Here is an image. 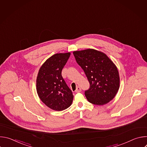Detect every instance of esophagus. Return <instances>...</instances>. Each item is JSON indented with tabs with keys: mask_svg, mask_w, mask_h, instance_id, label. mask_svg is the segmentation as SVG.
<instances>
[{
	"mask_svg": "<svg viewBox=\"0 0 147 147\" xmlns=\"http://www.w3.org/2000/svg\"><path fill=\"white\" fill-rule=\"evenodd\" d=\"M81 91V88L80 87H77V88H76V91H75V92H76V93L80 92Z\"/></svg>",
	"mask_w": 147,
	"mask_h": 147,
	"instance_id": "obj_1",
	"label": "esophagus"
}]
</instances>
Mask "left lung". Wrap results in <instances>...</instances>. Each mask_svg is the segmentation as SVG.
<instances>
[{"label":"left lung","mask_w":147,"mask_h":147,"mask_svg":"<svg viewBox=\"0 0 147 147\" xmlns=\"http://www.w3.org/2000/svg\"><path fill=\"white\" fill-rule=\"evenodd\" d=\"M73 55L90 84L85 91L87 100L96 105L109 103L120 87L119 71L114 63L105 53L94 49L74 51Z\"/></svg>","instance_id":"1"}]
</instances>
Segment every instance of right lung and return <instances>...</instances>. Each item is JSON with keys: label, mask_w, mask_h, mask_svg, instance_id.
Returning a JSON list of instances; mask_svg holds the SVG:
<instances>
[{"label": "right lung", "mask_w": 147, "mask_h": 147, "mask_svg": "<svg viewBox=\"0 0 147 147\" xmlns=\"http://www.w3.org/2000/svg\"><path fill=\"white\" fill-rule=\"evenodd\" d=\"M70 56V52L52 55L40 66L37 75L36 89L38 96L53 111H63L73 102V93L61 76V70Z\"/></svg>", "instance_id": "add662e5"}]
</instances>
